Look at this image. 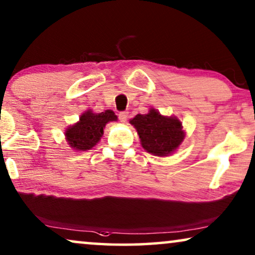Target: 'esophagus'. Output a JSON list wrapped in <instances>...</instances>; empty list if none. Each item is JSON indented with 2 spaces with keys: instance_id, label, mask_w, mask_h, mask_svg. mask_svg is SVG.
Returning a JSON list of instances; mask_svg holds the SVG:
<instances>
[{
  "instance_id": "esophagus-1",
  "label": "esophagus",
  "mask_w": 255,
  "mask_h": 255,
  "mask_svg": "<svg viewBox=\"0 0 255 255\" xmlns=\"http://www.w3.org/2000/svg\"><path fill=\"white\" fill-rule=\"evenodd\" d=\"M128 119V112H120L119 113V120L121 123H127Z\"/></svg>"
}]
</instances>
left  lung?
Here are the masks:
<instances>
[{
  "instance_id": "8db88e82",
  "label": "left lung",
  "mask_w": 255,
  "mask_h": 255,
  "mask_svg": "<svg viewBox=\"0 0 255 255\" xmlns=\"http://www.w3.org/2000/svg\"><path fill=\"white\" fill-rule=\"evenodd\" d=\"M130 124L137 130L143 148L156 156L170 155L185 137L177 118L163 117L156 110H150L148 114H137Z\"/></svg>"
}]
</instances>
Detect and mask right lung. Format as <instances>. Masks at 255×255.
<instances>
[{"label":"right lung","mask_w":255,"mask_h":255,"mask_svg":"<svg viewBox=\"0 0 255 255\" xmlns=\"http://www.w3.org/2000/svg\"><path fill=\"white\" fill-rule=\"evenodd\" d=\"M113 111L107 110L102 113H92L91 111L81 116L80 121L66 130L67 141L71 148L76 150H89L99 142L104 132V127L110 121H117Z\"/></svg>","instance_id":"add662e5"}]
</instances>
